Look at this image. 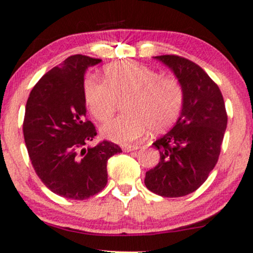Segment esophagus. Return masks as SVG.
Instances as JSON below:
<instances>
[{
	"instance_id": "esophagus-1",
	"label": "esophagus",
	"mask_w": 253,
	"mask_h": 253,
	"mask_svg": "<svg viewBox=\"0 0 253 253\" xmlns=\"http://www.w3.org/2000/svg\"><path fill=\"white\" fill-rule=\"evenodd\" d=\"M139 148H140L139 145H127V146L123 147V150H124V152L128 153V152H133V150H136Z\"/></svg>"
}]
</instances>
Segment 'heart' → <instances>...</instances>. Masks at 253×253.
Returning a JSON list of instances; mask_svg holds the SVG:
<instances>
[{
  "label": "heart",
  "mask_w": 253,
  "mask_h": 253,
  "mask_svg": "<svg viewBox=\"0 0 253 253\" xmlns=\"http://www.w3.org/2000/svg\"><path fill=\"white\" fill-rule=\"evenodd\" d=\"M105 82L91 76L84 83L88 111L100 123L107 121L121 99L127 98L124 114L103 127L112 141L127 143L148 132L162 130L176 120L183 105V89L175 77H160L148 66L134 62L113 63L104 71Z\"/></svg>",
  "instance_id": "obj_1"
}]
</instances>
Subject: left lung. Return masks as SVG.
I'll use <instances>...</instances> for the list:
<instances>
[{
  "label": "left lung",
  "mask_w": 253,
  "mask_h": 253,
  "mask_svg": "<svg viewBox=\"0 0 253 253\" xmlns=\"http://www.w3.org/2000/svg\"><path fill=\"white\" fill-rule=\"evenodd\" d=\"M154 58L180 82L183 105L171 129L153 142L160 161L145 184L162 197H181L198 189L216 166L228 116L218 86L197 64L174 55Z\"/></svg>",
  "instance_id": "obj_1"
}]
</instances>
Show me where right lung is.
I'll return each mask as SVG.
<instances>
[{"mask_svg": "<svg viewBox=\"0 0 253 253\" xmlns=\"http://www.w3.org/2000/svg\"><path fill=\"white\" fill-rule=\"evenodd\" d=\"M101 59L75 55L51 69L29 95L23 135L33 167L59 196L86 200L107 183V161L121 153L116 143L85 147L97 135L86 120L84 76Z\"/></svg>", "mask_w": 253, "mask_h": 253, "instance_id": "add662e5", "label": "right lung"}]
</instances>
